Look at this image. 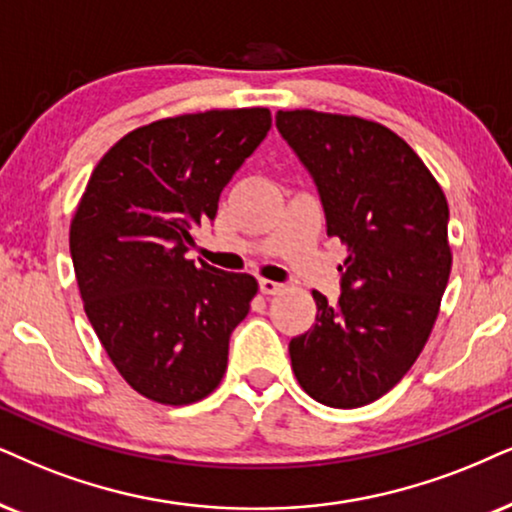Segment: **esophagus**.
<instances>
[{
    "label": "esophagus",
    "mask_w": 512,
    "mask_h": 512,
    "mask_svg": "<svg viewBox=\"0 0 512 512\" xmlns=\"http://www.w3.org/2000/svg\"><path fill=\"white\" fill-rule=\"evenodd\" d=\"M283 288H286V286H283V283L269 281V278H262V281H260V290H262L264 295H276V293H281Z\"/></svg>",
    "instance_id": "obj_1"
}]
</instances>
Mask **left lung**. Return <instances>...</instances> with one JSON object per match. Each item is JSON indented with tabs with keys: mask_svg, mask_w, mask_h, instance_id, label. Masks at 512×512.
<instances>
[{
	"mask_svg": "<svg viewBox=\"0 0 512 512\" xmlns=\"http://www.w3.org/2000/svg\"><path fill=\"white\" fill-rule=\"evenodd\" d=\"M312 177L328 238L347 245L340 297L314 290V326L290 340L302 390L333 409L371 404L418 359L451 271L449 205L413 148L354 115L278 111Z\"/></svg>",
	"mask_w": 512,
	"mask_h": 512,
	"instance_id": "8db88e82",
	"label": "left lung"
}]
</instances>
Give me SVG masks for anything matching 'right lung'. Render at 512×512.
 <instances>
[{"label": "right lung", "instance_id": "obj_1", "mask_svg": "<svg viewBox=\"0 0 512 512\" xmlns=\"http://www.w3.org/2000/svg\"><path fill=\"white\" fill-rule=\"evenodd\" d=\"M269 127L267 108L158 120L122 137L89 177L70 224L77 286L108 357L148 399L193 404L222 380L257 281L189 250Z\"/></svg>", "mask_w": 512, "mask_h": 512}]
</instances>
